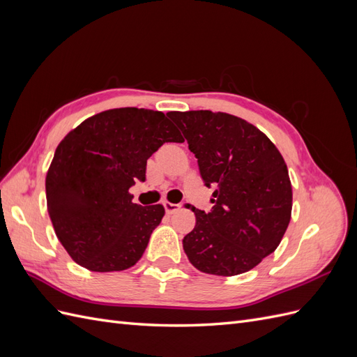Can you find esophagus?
Here are the masks:
<instances>
[{
	"label": "esophagus",
	"instance_id": "34e87169",
	"mask_svg": "<svg viewBox=\"0 0 357 357\" xmlns=\"http://www.w3.org/2000/svg\"><path fill=\"white\" fill-rule=\"evenodd\" d=\"M164 207H165V211L168 214H174L177 210H180L181 205L180 204H172V202H164Z\"/></svg>",
	"mask_w": 357,
	"mask_h": 357
}]
</instances>
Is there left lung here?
<instances>
[{
	"label": "left lung",
	"instance_id": "8db88e82",
	"mask_svg": "<svg viewBox=\"0 0 357 357\" xmlns=\"http://www.w3.org/2000/svg\"><path fill=\"white\" fill-rule=\"evenodd\" d=\"M198 159L210 213L192 208L197 223L183 238L189 262L214 275L250 271L282 241L291 215V183L278 149L262 131L228 113L169 112Z\"/></svg>",
	"mask_w": 357,
	"mask_h": 357
}]
</instances>
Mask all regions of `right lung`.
Wrapping results in <instances>:
<instances>
[{"label": "right lung", "instance_id": "obj_1", "mask_svg": "<svg viewBox=\"0 0 357 357\" xmlns=\"http://www.w3.org/2000/svg\"><path fill=\"white\" fill-rule=\"evenodd\" d=\"M168 142H185L162 112L123 107L91 116L58 144L46 174L53 229L75 264L123 271L142 259L165 214L129 193L147 159Z\"/></svg>", "mask_w": 357, "mask_h": 357}]
</instances>
